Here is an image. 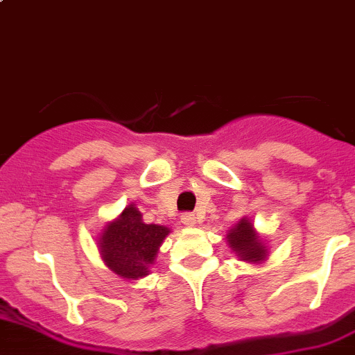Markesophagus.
Listing matches in <instances>:
<instances>
[{
  "label": "esophagus",
  "mask_w": 355,
  "mask_h": 355,
  "mask_svg": "<svg viewBox=\"0 0 355 355\" xmlns=\"http://www.w3.org/2000/svg\"><path fill=\"white\" fill-rule=\"evenodd\" d=\"M181 222L186 225V227H195L196 225V217L195 214H182Z\"/></svg>",
  "instance_id": "obj_1"
}]
</instances>
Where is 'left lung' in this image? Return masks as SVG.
I'll return each mask as SVG.
<instances>
[{"label": "left lung", "instance_id": "8db88e82", "mask_svg": "<svg viewBox=\"0 0 355 355\" xmlns=\"http://www.w3.org/2000/svg\"><path fill=\"white\" fill-rule=\"evenodd\" d=\"M229 248L237 258L248 263H261L266 258V246L263 244L259 234L254 231L250 218H241L227 232Z\"/></svg>", "mask_w": 355, "mask_h": 355}]
</instances>
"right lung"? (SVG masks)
Instances as JSON below:
<instances>
[{"instance_id": "right-lung-1", "label": "right lung", "mask_w": 355, "mask_h": 355, "mask_svg": "<svg viewBox=\"0 0 355 355\" xmlns=\"http://www.w3.org/2000/svg\"><path fill=\"white\" fill-rule=\"evenodd\" d=\"M169 232L171 229L164 225L145 224L140 210L131 203L101 232L98 251L116 275L137 280L148 275V268Z\"/></svg>"}]
</instances>
